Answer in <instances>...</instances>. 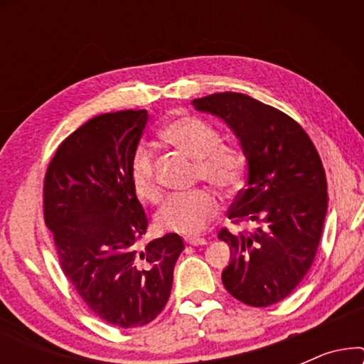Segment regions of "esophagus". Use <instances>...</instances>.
I'll return each mask as SVG.
<instances>
[{
  "instance_id": "34e87169",
  "label": "esophagus",
  "mask_w": 364,
  "mask_h": 364,
  "mask_svg": "<svg viewBox=\"0 0 364 364\" xmlns=\"http://www.w3.org/2000/svg\"><path fill=\"white\" fill-rule=\"evenodd\" d=\"M186 243H187V245H192V247H198V245H207V240H205V238L191 237V238H186Z\"/></svg>"
}]
</instances>
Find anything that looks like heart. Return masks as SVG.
<instances>
[{
  "instance_id": "b5f03b06",
  "label": "heart",
  "mask_w": 364,
  "mask_h": 364,
  "mask_svg": "<svg viewBox=\"0 0 364 364\" xmlns=\"http://www.w3.org/2000/svg\"><path fill=\"white\" fill-rule=\"evenodd\" d=\"M162 137L171 146L196 159V177L210 182L220 191H235L247 168V156L237 144L222 142V134L213 124L198 117L177 119L164 127ZM134 191L142 200L157 202L162 196L156 171V154L141 144L131 161ZM220 200L208 188H193L172 193L156 215L161 230L193 235L202 232L217 213Z\"/></svg>"
}]
</instances>
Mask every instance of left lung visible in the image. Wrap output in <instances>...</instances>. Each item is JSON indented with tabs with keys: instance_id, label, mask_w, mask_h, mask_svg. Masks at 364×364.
Masks as SVG:
<instances>
[{
	"instance_id": "1",
	"label": "left lung",
	"mask_w": 364,
	"mask_h": 364,
	"mask_svg": "<svg viewBox=\"0 0 364 364\" xmlns=\"http://www.w3.org/2000/svg\"><path fill=\"white\" fill-rule=\"evenodd\" d=\"M192 104L223 119L247 156L245 188L228 218L260 223L253 233L218 232L232 252L223 287L245 305H275L300 285L320 245L328 208L320 154L295 119L245 94L217 92Z\"/></svg>"
}]
</instances>
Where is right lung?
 <instances>
[{"label": "right lung", "instance_id": "add662e5", "mask_svg": "<svg viewBox=\"0 0 364 364\" xmlns=\"http://www.w3.org/2000/svg\"><path fill=\"white\" fill-rule=\"evenodd\" d=\"M147 121L146 109L89 119L58 147L43 186L44 223L64 275L94 315L119 328L157 318L183 250L177 233L137 248L149 220L131 161Z\"/></svg>", "mask_w": 364, "mask_h": 364}]
</instances>
